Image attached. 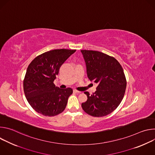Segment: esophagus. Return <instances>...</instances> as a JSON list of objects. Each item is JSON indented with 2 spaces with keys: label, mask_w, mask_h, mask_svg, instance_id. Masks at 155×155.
Wrapping results in <instances>:
<instances>
[{
  "label": "esophagus",
  "mask_w": 155,
  "mask_h": 155,
  "mask_svg": "<svg viewBox=\"0 0 155 155\" xmlns=\"http://www.w3.org/2000/svg\"><path fill=\"white\" fill-rule=\"evenodd\" d=\"M74 92L75 93H77V94H80V93H81V91H77V90H74Z\"/></svg>",
  "instance_id": "obj_1"
}]
</instances>
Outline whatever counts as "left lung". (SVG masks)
I'll return each mask as SVG.
<instances>
[{"instance_id": "obj_1", "label": "left lung", "mask_w": 155, "mask_h": 155, "mask_svg": "<svg viewBox=\"0 0 155 155\" xmlns=\"http://www.w3.org/2000/svg\"><path fill=\"white\" fill-rule=\"evenodd\" d=\"M87 77L97 83L96 92L84 93L87 99L81 104L84 111L93 117L106 116L118 107L124 97L126 79L121 64L113 56L93 50H81Z\"/></svg>"}]
</instances>
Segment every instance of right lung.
I'll use <instances>...</instances> for the list:
<instances>
[{"label":"right lung","mask_w":155,"mask_h":155,"mask_svg":"<svg viewBox=\"0 0 155 155\" xmlns=\"http://www.w3.org/2000/svg\"><path fill=\"white\" fill-rule=\"evenodd\" d=\"M75 51L53 50L37 56L29 64L23 89L28 102L38 114L53 117L65 108L73 90L71 87L60 89L53 82L62 64Z\"/></svg>","instance_id":"1"}]
</instances>
